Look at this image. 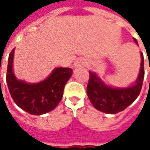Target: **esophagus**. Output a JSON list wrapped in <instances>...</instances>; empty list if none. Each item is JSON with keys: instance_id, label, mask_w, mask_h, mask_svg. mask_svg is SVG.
Here are the masks:
<instances>
[{"instance_id": "obj_1", "label": "esophagus", "mask_w": 150, "mask_h": 150, "mask_svg": "<svg viewBox=\"0 0 150 150\" xmlns=\"http://www.w3.org/2000/svg\"><path fill=\"white\" fill-rule=\"evenodd\" d=\"M84 65V62L83 60H78L77 62H74V67H80L83 66Z\"/></svg>"}]
</instances>
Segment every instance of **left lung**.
Listing matches in <instances>:
<instances>
[{"mask_svg": "<svg viewBox=\"0 0 150 150\" xmlns=\"http://www.w3.org/2000/svg\"><path fill=\"white\" fill-rule=\"evenodd\" d=\"M134 41L138 42L135 38ZM141 55L140 70L135 83L127 88H113L102 81L98 74L89 72V81L87 87V93L92 104L98 109L105 113L115 114L124 110L133 103L139 94L144 78V55Z\"/></svg>", "mask_w": 150, "mask_h": 150, "instance_id": "8db88e82", "label": "left lung"}]
</instances>
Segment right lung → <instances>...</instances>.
<instances>
[{
    "instance_id": "1",
    "label": "right lung",
    "mask_w": 150,
    "mask_h": 150,
    "mask_svg": "<svg viewBox=\"0 0 150 150\" xmlns=\"http://www.w3.org/2000/svg\"><path fill=\"white\" fill-rule=\"evenodd\" d=\"M14 50L9 55L6 83L16 104L32 115H42L53 110L62 100L64 87L72 77V69L56 67L46 79L37 83H28L15 76Z\"/></svg>"
}]
</instances>
